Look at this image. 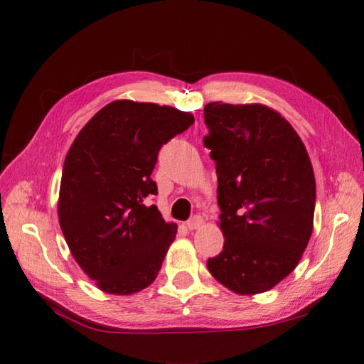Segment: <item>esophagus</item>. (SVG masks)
<instances>
[{"instance_id":"obj_1","label":"esophagus","mask_w":364,"mask_h":364,"mask_svg":"<svg viewBox=\"0 0 364 364\" xmlns=\"http://www.w3.org/2000/svg\"><path fill=\"white\" fill-rule=\"evenodd\" d=\"M205 223V220H203V218L202 215H194V218H191L188 222H186V227L189 228V230H198L200 227H202Z\"/></svg>"}]
</instances>
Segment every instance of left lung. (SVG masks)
<instances>
[{
	"label": "left lung",
	"mask_w": 364,
	"mask_h": 364,
	"mask_svg": "<svg viewBox=\"0 0 364 364\" xmlns=\"http://www.w3.org/2000/svg\"><path fill=\"white\" fill-rule=\"evenodd\" d=\"M203 111L225 237L206 266L230 291L255 296L288 277L310 241L313 166L296 129L272 107L214 102Z\"/></svg>",
	"instance_id": "8db88e82"
}]
</instances>
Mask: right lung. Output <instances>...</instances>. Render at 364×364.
<instances>
[{
	"mask_svg": "<svg viewBox=\"0 0 364 364\" xmlns=\"http://www.w3.org/2000/svg\"><path fill=\"white\" fill-rule=\"evenodd\" d=\"M194 123L170 106L115 100L92 117L68 150L58 218L75 261L98 289L129 296L158 277L176 223L146 197L158 151Z\"/></svg>",
	"mask_w": 364,
	"mask_h": 364,
	"instance_id": "add662e5",
	"label": "right lung"
}]
</instances>
